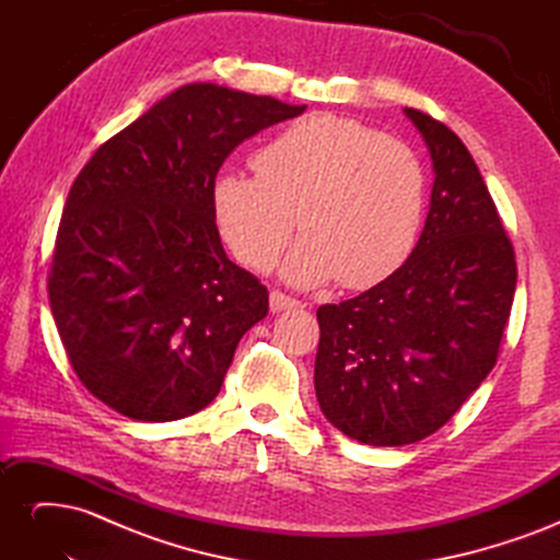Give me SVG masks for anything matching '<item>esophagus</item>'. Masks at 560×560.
<instances>
[{
  "label": "esophagus",
  "mask_w": 560,
  "mask_h": 560,
  "mask_svg": "<svg viewBox=\"0 0 560 560\" xmlns=\"http://www.w3.org/2000/svg\"><path fill=\"white\" fill-rule=\"evenodd\" d=\"M292 308H301V301H299V299L287 296V294H282L280 290L270 292V311L280 313V311H292Z\"/></svg>",
  "instance_id": "34e87169"
}]
</instances>
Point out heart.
Instances as JSON below:
<instances>
[{
    "label": "heart",
    "mask_w": 560,
    "mask_h": 560,
    "mask_svg": "<svg viewBox=\"0 0 560 560\" xmlns=\"http://www.w3.org/2000/svg\"><path fill=\"white\" fill-rule=\"evenodd\" d=\"M254 175L214 184L217 226L254 270L273 266L296 226L306 231L282 266L294 284L336 276L350 290L387 278L409 257L428 179L416 151L354 118L311 114L252 156Z\"/></svg>",
    "instance_id": "heart-1"
}]
</instances>
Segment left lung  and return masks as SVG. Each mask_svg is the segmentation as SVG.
Here are the masks:
<instances>
[{
    "label": "left lung",
    "instance_id": "obj_1",
    "mask_svg": "<svg viewBox=\"0 0 560 560\" xmlns=\"http://www.w3.org/2000/svg\"><path fill=\"white\" fill-rule=\"evenodd\" d=\"M406 116L436 175L420 241L376 287L317 308L319 409L369 446L446 425L495 366L516 290L514 245L467 147L430 114Z\"/></svg>",
    "mask_w": 560,
    "mask_h": 560
}]
</instances>
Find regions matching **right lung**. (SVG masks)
Segmentation results:
<instances>
[{"label": "right lung", "mask_w": 560, "mask_h": 560, "mask_svg": "<svg viewBox=\"0 0 560 560\" xmlns=\"http://www.w3.org/2000/svg\"><path fill=\"white\" fill-rule=\"evenodd\" d=\"M306 105L189 83L81 167L48 270L74 374L116 413L194 416L219 395L268 290L219 241L214 179L231 151Z\"/></svg>", "instance_id": "right-lung-1"}]
</instances>
